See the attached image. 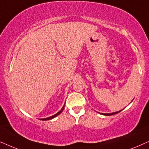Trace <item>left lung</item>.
<instances>
[{
  "label": "left lung",
  "instance_id": "8db88e82",
  "mask_svg": "<svg viewBox=\"0 0 149 149\" xmlns=\"http://www.w3.org/2000/svg\"><path fill=\"white\" fill-rule=\"evenodd\" d=\"M121 110L118 111V112H113V113H110V114H104V113H103L102 114L104 115H106V116H110V115H113V114H117V113H118L119 112H120Z\"/></svg>",
  "mask_w": 149,
  "mask_h": 149
}]
</instances>
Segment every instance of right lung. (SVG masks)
<instances>
[{"mask_svg":"<svg viewBox=\"0 0 149 149\" xmlns=\"http://www.w3.org/2000/svg\"><path fill=\"white\" fill-rule=\"evenodd\" d=\"M64 107H65V106L63 107L62 108V109H61V110H60L59 111V112H58V113H56V114H54V115H53V116H49V117H48V118H42V119H41V120H50V119H52V118H54V117H56V116H58V114H60L61 112H63V110H64Z\"/></svg>","mask_w":149,"mask_h":149,"instance_id":"add662e5","label":"right lung"}]
</instances>
